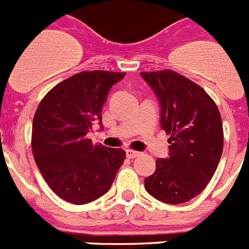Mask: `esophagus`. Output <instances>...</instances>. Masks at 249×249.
<instances>
[{
    "instance_id": "1",
    "label": "esophagus",
    "mask_w": 249,
    "mask_h": 249,
    "mask_svg": "<svg viewBox=\"0 0 249 249\" xmlns=\"http://www.w3.org/2000/svg\"><path fill=\"white\" fill-rule=\"evenodd\" d=\"M140 155V152L139 151H135V150H133V149H127L126 150V156L129 159H134V158H136V156H139Z\"/></svg>"
}]
</instances>
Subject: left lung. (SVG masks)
I'll return each instance as SVG.
<instances>
[{
	"instance_id": "left-lung-1",
	"label": "left lung",
	"mask_w": 249,
	"mask_h": 249,
	"mask_svg": "<svg viewBox=\"0 0 249 249\" xmlns=\"http://www.w3.org/2000/svg\"><path fill=\"white\" fill-rule=\"evenodd\" d=\"M161 105V127L169 159L156 160L145 190L156 200L185 203L205 190L223 150V126L216 103L198 84L171 69L141 71Z\"/></svg>"
}]
</instances>
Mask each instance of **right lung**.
I'll return each instance as SVG.
<instances>
[{
    "label": "right lung",
    "instance_id": "1",
    "mask_svg": "<svg viewBox=\"0 0 249 249\" xmlns=\"http://www.w3.org/2000/svg\"><path fill=\"white\" fill-rule=\"evenodd\" d=\"M125 73L80 71L44 95L32 125L33 158L44 181L67 202L84 205L108 192L125 160L123 149L93 145L87 133L102 123L108 93Z\"/></svg>",
    "mask_w": 249,
    "mask_h": 249
}]
</instances>
